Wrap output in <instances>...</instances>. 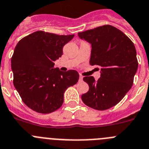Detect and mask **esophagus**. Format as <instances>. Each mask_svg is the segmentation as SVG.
<instances>
[{
	"mask_svg": "<svg viewBox=\"0 0 149 149\" xmlns=\"http://www.w3.org/2000/svg\"><path fill=\"white\" fill-rule=\"evenodd\" d=\"M79 81H83V76L81 75H79Z\"/></svg>",
	"mask_w": 149,
	"mask_h": 149,
	"instance_id": "obj_1",
	"label": "esophagus"
}]
</instances>
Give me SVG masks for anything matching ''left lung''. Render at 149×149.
<instances>
[{"label": "left lung", "mask_w": 149, "mask_h": 149, "mask_svg": "<svg viewBox=\"0 0 149 149\" xmlns=\"http://www.w3.org/2000/svg\"><path fill=\"white\" fill-rule=\"evenodd\" d=\"M78 35L91 44L90 64L99 66L101 71L97 81L93 76L83 78L89 91L82 94L81 100L93 109L111 108L123 100L133 84L138 68L134 45L121 30L109 24Z\"/></svg>", "instance_id": "8db88e82"}]
</instances>
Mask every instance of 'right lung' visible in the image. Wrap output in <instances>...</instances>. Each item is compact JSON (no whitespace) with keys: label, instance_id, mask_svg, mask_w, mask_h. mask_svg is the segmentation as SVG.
<instances>
[{"label":"right lung","instance_id":"add662e5","mask_svg":"<svg viewBox=\"0 0 149 149\" xmlns=\"http://www.w3.org/2000/svg\"><path fill=\"white\" fill-rule=\"evenodd\" d=\"M73 37L38 30L24 37L15 47L11 58L13 84L24 103L33 111L49 113L58 110L67 88L77 83V71L54 68V61L63 54V47Z\"/></svg>","mask_w":149,"mask_h":149}]
</instances>
